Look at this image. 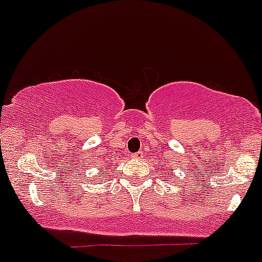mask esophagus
<instances>
[{"label": "esophagus", "instance_id": "esophagus-1", "mask_svg": "<svg viewBox=\"0 0 262 262\" xmlns=\"http://www.w3.org/2000/svg\"><path fill=\"white\" fill-rule=\"evenodd\" d=\"M142 157H143V151H138V152H136V154H133V159L141 160Z\"/></svg>", "mask_w": 262, "mask_h": 262}]
</instances>
